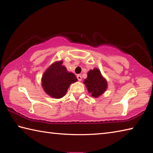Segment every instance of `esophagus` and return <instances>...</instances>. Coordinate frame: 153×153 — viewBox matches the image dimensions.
Segmentation results:
<instances>
[{
  "mask_svg": "<svg viewBox=\"0 0 153 153\" xmlns=\"http://www.w3.org/2000/svg\"><path fill=\"white\" fill-rule=\"evenodd\" d=\"M77 79L79 80V82L82 81V76H81V75H77Z\"/></svg>",
  "mask_w": 153,
  "mask_h": 153,
  "instance_id": "1",
  "label": "esophagus"
}]
</instances>
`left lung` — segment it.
<instances>
[{"label": "left lung", "mask_w": 153, "mask_h": 153, "mask_svg": "<svg viewBox=\"0 0 153 153\" xmlns=\"http://www.w3.org/2000/svg\"><path fill=\"white\" fill-rule=\"evenodd\" d=\"M84 84L88 89V92L94 98H98L106 90L108 84L106 80L102 76L100 71L98 68L90 70L88 73L87 78L84 79Z\"/></svg>", "instance_id": "left-lung-1"}]
</instances>
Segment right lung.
Returning a JSON list of instances; mask_svg holds the SVG:
<instances>
[{
  "label": "right lung",
  "mask_w": 153,
  "mask_h": 153,
  "mask_svg": "<svg viewBox=\"0 0 153 153\" xmlns=\"http://www.w3.org/2000/svg\"><path fill=\"white\" fill-rule=\"evenodd\" d=\"M62 63V61L53 63L44 72L41 79L44 91L53 98L64 96L71 84L77 81L76 76L68 72Z\"/></svg>",
  "instance_id": "obj_1"
}]
</instances>
